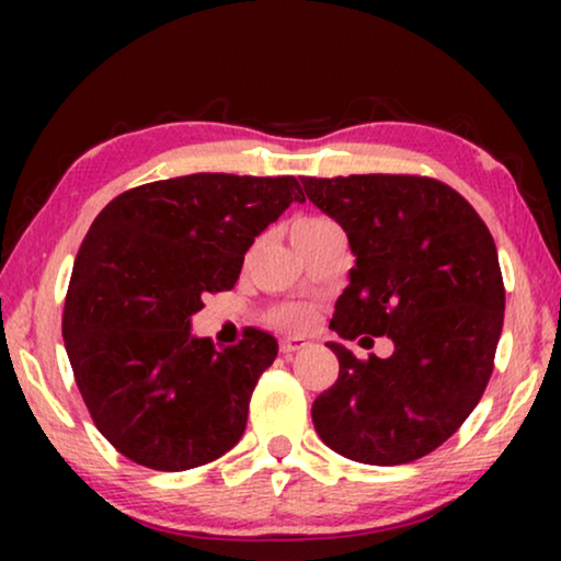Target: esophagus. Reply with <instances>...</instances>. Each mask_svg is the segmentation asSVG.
I'll list each match as a JSON object with an SVG mask.
<instances>
[{"mask_svg": "<svg viewBox=\"0 0 561 561\" xmlns=\"http://www.w3.org/2000/svg\"><path fill=\"white\" fill-rule=\"evenodd\" d=\"M306 347H309V342L301 340V336H286V340H280L283 355H294V352H301Z\"/></svg>", "mask_w": 561, "mask_h": 561, "instance_id": "1", "label": "esophagus"}]
</instances>
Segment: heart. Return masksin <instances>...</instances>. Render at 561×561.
<instances>
[{"label": "heart", "instance_id": "heart-1", "mask_svg": "<svg viewBox=\"0 0 561 561\" xmlns=\"http://www.w3.org/2000/svg\"><path fill=\"white\" fill-rule=\"evenodd\" d=\"M324 217H301L296 219L294 225V234H301V232H309V229L324 225ZM273 321L283 329H304L306 324H309V309L301 304H286L280 306V309L273 311Z\"/></svg>", "mask_w": 561, "mask_h": 561}]
</instances>
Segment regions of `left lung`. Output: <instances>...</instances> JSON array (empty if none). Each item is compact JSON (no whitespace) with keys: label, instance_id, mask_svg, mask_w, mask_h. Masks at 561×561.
<instances>
[{"label":"left lung","instance_id":"obj_1","mask_svg":"<svg viewBox=\"0 0 561 561\" xmlns=\"http://www.w3.org/2000/svg\"><path fill=\"white\" fill-rule=\"evenodd\" d=\"M301 183L304 202L347 232L357 257L329 327L342 340L396 344L386 359H357L329 342L340 378L311 405L317 434L365 465L426 457L462 426L493 375L505 311L493 234L467 198L426 175Z\"/></svg>","mask_w":561,"mask_h":561}]
</instances>
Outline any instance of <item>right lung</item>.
<instances>
[{
    "instance_id": "add662e5",
    "label": "right lung",
    "mask_w": 561,
    "mask_h": 561,
    "mask_svg": "<svg viewBox=\"0 0 561 561\" xmlns=\"http://www.w3.org/2000/svg\"><path fill=\"white\" fill-rule=\"evenodd\" d=\"M294 175L194 173L129 188L99 211L76 255L64 340L99 432L150 470L181 472L234 447L250 396L278 355L244 329L217 350L191 334L206 294L234 288L244 252L294 202Z\"/></svg>"
}]
</instances>
